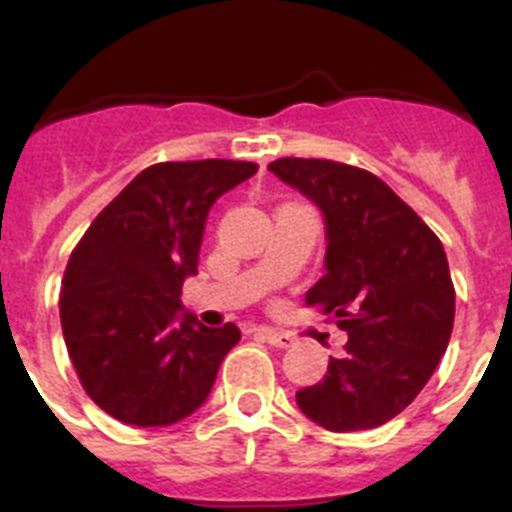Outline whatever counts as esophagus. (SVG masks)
Segmentation results:
<instances>
[{
	"label": "esophagus",
	"instance_id": "34e87169",
	"mask_svg": "<svg viewBox=\"0 0 512 512\" xmlns=\"http://www.w3.org/2000/svg\"><path fill=\"white\" fill-rule=\"evenodd\" d=\"M262 338L275 348H290L295 343L293 336H288L283 331H275V328H262Z\"/></svg>",
	"mask_w": 512,
	"mask_h": 512
}]
</instances>
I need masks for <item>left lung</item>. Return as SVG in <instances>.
<instances>
[{
	"label": "left lung",
	"mask_w": 512,
	"mask_h": 512,
	"mask_svg": "<svg viewBox=\"0 0 512 512\" xmlns=\"http://www.w3.org/2000/svg\"><path fill=\"white\" fill-rule=\"evenodd\" d=\"M267 169L321 209L326 275L305 303L323 305L348 333L326 379L295 401L331 432L381 427L417 399L450 343L455 288L442 242L369 171L326 159Z\"/></svg>",
	"instance_id": "1"
}]
</instances>
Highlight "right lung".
I'll list each match as a JSON object with an SVG mask.
<instances>
[{
  "instance_id": "obj_1",
  "label": "right lung",
  "mask_w": 512,
  "mask_h": 512,
  "mask_svg": "<svg viewBox=\"0 0 512 512\" xmlns=\"http://www.w3.org/2000/svg\"><path fill=\"white\" fill-rule=\"evenodd\" d=\"M257 174L250 161H169L143 169L70 255L60 323L80 384L133 427H169L207 401L240 328H207L181 305L197 275L207 214Z\"/></svg>"
}]
</instances>
